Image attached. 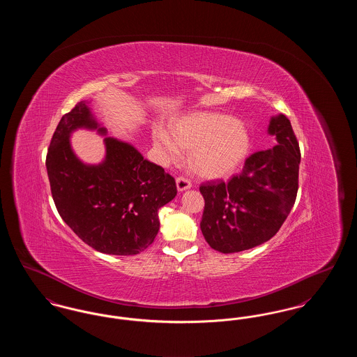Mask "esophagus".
I'll use <instances>...</instances> for the list:
<instances>
[{"label":"esophagus","instance_id":"1","mask_svg":"<svg viewBox=\"0 0 357 357\" xmlns=\"http://www.w3.org/2000/svg\"><path fill=\"white\" fill-rule=\"evenodd\" d=\"M176 188H178V191H186L188 188H191V182L186 179V178H176Z\"/></svg>","mask_w":357,"mask_h":357}]
</instances>
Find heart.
<instances>
[{"label": "heart", "instance_id": "obj_1", "mask_svg": "<svg viewBox=\"0 0 357 357\" xmlns=\"http://www.w3.org/2000/svg\"><path fill=\"white\" fill-rule=\"evenodd\" d=\"M170 132L163 128L153 130L155 149L166 160H176L181 147L190 150L191 169L206 179L233 175L252 146L245 123L218 112H195L174 120Z\"/></svg>", "mask_w": 357, "mask_h": 357}]
</instances>
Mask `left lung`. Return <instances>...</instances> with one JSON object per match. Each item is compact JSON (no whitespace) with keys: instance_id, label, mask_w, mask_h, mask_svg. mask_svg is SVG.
<instances>
[{"instance_id":"8db88e82","label":"left lung","mask_w":357,"mask_h":357,"mask_svg":"<svg viewBox=\"0 0 357 357\" xmlns=\"http://www.w3.org/2000/svg\"><path fill=\"white\" fill-rule=\"evenodd\" d=\"M268 134L277 146L249 156L229 183L199 188L204 198L201 230L217 252L238 253L269 241L294 204L301 155L288 118L272 116Z\"/></svg>"}]
</instances>
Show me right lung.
I'll return each mask as SVG.
<instances>
[{
    "label": "right lung",
    "mask_w": 357,
    "mask_h": 357,
    "mask_svg": "<svg viewBox=\"0 0 357 357\" xmlns=\"http://www.w3.org/2000/svg\"><path fill=\"white\" fill-rule=\"evenodd\" d=\"M77 129L105 136L106 155L100 164H85L73 151L70 136ZM47 171L63 221L105 255L146 250L159 231V208L176 195L174 178L131 143L108 136L86 100L60 120L47 155Z\"/></svg>",
    "instance_id": "right-lung-1"
}]
</instances>
